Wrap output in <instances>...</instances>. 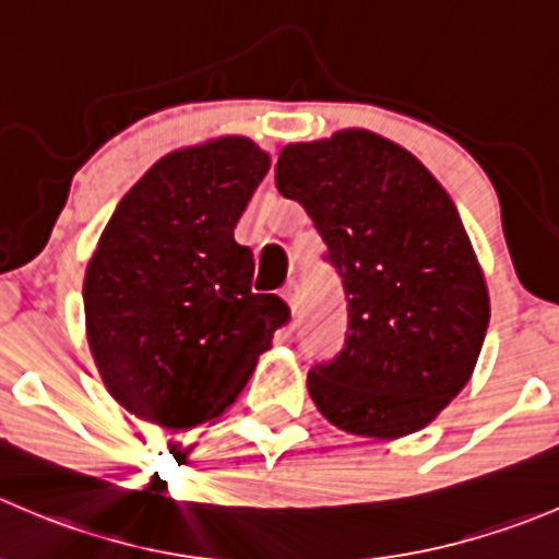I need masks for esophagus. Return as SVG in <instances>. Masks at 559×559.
Instances as JSON below:
<instances>
[{"instance_id": "esophagus-1", "label": "esophagus", "mask_w": 559, "mask_h": 559, "mask_svg": "<svg viewBox=\"0 0 559 559\" xmlns=\"http://www.w3.org/2000/svg\"><path fill=\"white\" fill-rule=\"evenodd\" d=\"M284 300H286V306H289V311H292V317H297V313H300V284H297V281H289V284L284 286Z\"/></svg>"}]
</instances>
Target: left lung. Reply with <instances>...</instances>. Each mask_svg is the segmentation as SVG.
<instances>
[{
  "mask_svg": "<svg viewBox=\"0 0 559 559\" xmlns=\"http://www.w3.org/2000/svg\"><path fill=\"white\" fill-rule=\"evenodd\" d=\"M275 186L297 199L349 295V333L308 393L335 429L401 440L469 382L489 286L459 210L409 150L366 128L286 144Z\"/></svg>",
  "mask_w": 559,
  "mask_h": 559,
  "instance_id": "obj_1",
  "label": "left lung"
}]
</instances>
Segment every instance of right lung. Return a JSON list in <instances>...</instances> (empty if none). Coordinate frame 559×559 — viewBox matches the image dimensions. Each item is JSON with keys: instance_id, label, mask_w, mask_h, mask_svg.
I'll return each mask as SVG.
<instances>
[{"instance_id": "obj_1", "label": "right lung", "mask_w": 559, "mask_h": 559, "mask_svg": "<svg viewBox=\"0 0 559 559\" xmlns=\"http://www.w3.org/2000/svg\"><path fill=\"white\" fill-rule=\"evenodd\" d=\"M270 153L215 135L155 160L108 218L84 273L92 360L139 420L188 431L224 415L289 319L251 289L253 253L235 240Z\"/></svg>"}]
</instances>
